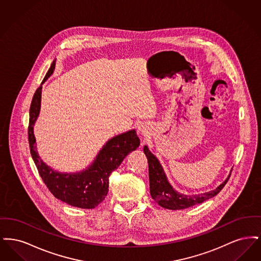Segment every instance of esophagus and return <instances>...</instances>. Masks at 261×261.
<instances>
[{"instance_id": "esophagus-1", "label": "esophagus", "mask_w": 261, "mask_h": 261, "mask_svg": "<svg viewBox=\"0 0 261 261\" xmlns=\"http://www.w3.org/2000/svg\"><path fill=\"white\" fill-rule=\"evenodd\" d=\"M139 131H140V132H141V133H142V134H146V133H145V132H146V131H145V130H144V129H143V128H139Z\"/></svg>"}]
</instances>
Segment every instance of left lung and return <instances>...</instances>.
Returning a JSON list of instances; mask_svg holds the SVG:
<instances>
[{
	"mask_svg": "<svg viewBox=\"0 0 261 261\" xmlns=\"http://www.w3.org/2000/svg\"><path fill=\"white\" fill-rule=\"evenodd\" d=\"M144 152L148 159V163H149L150 196L161 206L167 210H172V211L185 210L188 207L194 206L195 204L201 203L206 199L213 198L223 189L231 176L230 173L223 183L213 191L203 193L200 195L188 196V195L178 193L169 184L161 163L158 161V159L149 151L147 146L144 147Z\"/></svg>",
	"mask_w": 261,
	"mask_h": 261,
	"instance_id": "8db88e82",
	"label": "left lung"
}]
</instances>
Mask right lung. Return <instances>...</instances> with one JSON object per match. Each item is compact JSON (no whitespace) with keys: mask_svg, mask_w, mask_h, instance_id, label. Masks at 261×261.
<instances>
[{"mask_svg":"<svg viewBox=\"0 0 261 261\" xmlns=\"http://www.w3.org/2000/svg\"><path fill=\"white\" fill-rule=\"evenodd\" d=\"M56 62L50 65L43 82L54 72ZM42 82V83H43ZM42 87L38 88L31 101L29 112L28 141L32 159L36 164L45 185L50 193L63 202L79 208H95L105 199L109 192V177L125 156L140 146L135 130L113 137L99 150L96 160L87 169L78 173H60L54 171L40 159L36 150V140L33 126L37 119L41 106Z\"/></svg>","mask_w":261,"mask_h":261,"instance_id":"add662e5","label":"right lung"}]
</instances>
